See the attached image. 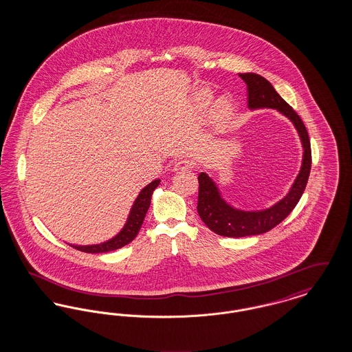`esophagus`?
I'll list each match as a JSON object with an SVG mask.
<instances>
[{
	"mask_svg": "<svg viewBox=\"0 0 352 352\" xmlns=\"http://www.w3.org/2000/svg\"><path fill=\"white\" fill-rule=\"evenodd\" d=\"M192 161H190V160H179L175 165H174V168H173V170L174 171H179V170H188V168H192Z\"/></svg>",
	"mask_w": 352,
	"mask_h": 352,
	"instance_id": "obj_1",
	"label": "esophagus"
}]
</instances>
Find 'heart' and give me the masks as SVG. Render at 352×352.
I'll return each mask as SVG.
<instances>
[{
	"label": "heart",
	"instance_id": "1",
	"mask_svg": "<svg viewBox=\"0 0 352 352\" xmlns=\"http://www.w3.org/2000/svg\"><path fill=\"white\" fill-rule=\"evenodd\" d=\"M208 102H210L208 96H201V99L198 100V107L201 109H204L208 105ZM234 112V107L232 100L227 96H223L214 104V107L211 109V120L215 125H223L232 118Z\"/></svg>",
	"mask_w": 352,
	"mask_h": 352
}]
</instances>
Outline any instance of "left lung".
Instances as JSON below:
<instances>
[{"label": "left lung", "mask_w": 352, "mask_h": 352, "mask_svg": "<svg viewBox=\"0 0 352 352\" xmlns=\"http://www.w3.org/2000/svg\"><path fill=\"white\" fill-rule=\"evenodd\" d=\"M240 78L248 87L250 111L270 108L276 109L294 125L301 140L302 162L298 175L283 199L263 210L236 208L221 195L218 184L207 173L201 171L198 197V214L204 224L215 234L227 237H244L265 234L280 224L297 206L309 179L311 168V151L309 134L300 116L293 108L276 92L268 80L257 74H240Z\"/></svg>", "instance_id": "obj_1"}]
</instances>
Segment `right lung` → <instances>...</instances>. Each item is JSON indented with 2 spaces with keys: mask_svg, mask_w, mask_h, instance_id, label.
<instances>
[{
  "mask_svg": "<svg viewBox=\"0 0 352 352\" xmlns=\"http://www.w3.org/2000/svg\"><path fill=\"white\" fill-rule=\"evenodd\" d=\"M160 184H161V179H155L151 184H146L140 191V194L137 195L135 201L132 204V208L129 211V215L126 218L124 227L120 230L118 234L99 244H89V245L69 244V245L78 251L87 252V253H105V252L116 251L118 248H122L124 245L129 244L138 234L144 223L145 215L149 210L153 191L158 187Z\"/></svg>",
  "mask_w": 352,
  "mask_h": 352,
  "instance_id": "obj_1",
  "label": "right lung"
}]
</instances>
